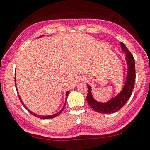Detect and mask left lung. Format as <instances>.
I'll use <instances>...</instances> for the list:
<instances>
[{
    "label": "left lung",
    "mask_w": 150,
    "mask_h": 150,
    "mask_svg": "<svg viewBox=\"0 0 150 150\" xmlns=\"http://www.w3.org/2000/svg\"><path fill=\"white\" fill-rule=\"evenodd\" d=\"M121 46L122 51L126 53V61L128 64V72L127 81L122 91L117 96L105 103L98 102L95 100L91 94V87L88 86V94L86 96V101L89 105L94 111L100 113H112L121 110L127 102L131 96L134 86L136 79L135 62L134 58L130 52L128 50L123 43L121 42Z\"/></svg>",
    "instance_id": "8db88e82"
}]
</instances>
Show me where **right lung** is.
<instances>
[{"label": "right lung", "mask_w": 150, "mask_h": 150, "mask_svg": "<svg viewBox=\"0 0 150 150\" xmlns=\"http://www.w3.org/2000/svg\"><path fill=\"white\" fill-rule=\"evenodd\" d=\"M15 81H16V77H15ZM15 85H16V84H15ZM16 91H17L18 94V96H19V98H20V102H21V103H22V104H23V105L24 106V107H25V109H27V110H28V108H27L25 107V105H24V103L22 102V101H21V98H20V95H19V94H18V90H17V88H16ZM69 91H67V92H66V99H67V96H68V94H69ZM66 102H65V104H64V105L63 108H62V110L59 111V112H58V113H56V114H54V115H48V116H40V115H37V114H35V113H32L31 111H30V110H28V111H29V112L30 113L32 114V115H34L35 117H36L40 118V119H52V118L56 117V116H58V115H59V114L61 113L62 111H63V110H64V107H65V106H66Z\"/></svg>", "instance_id": "add662e5"}]
</instances>
